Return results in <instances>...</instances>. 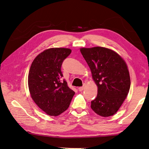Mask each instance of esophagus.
I'll list each match as a JSON object with an SVG mask.
<instances>
[{
	"label": "esophagus",
	"instance_id": "34e87169",
	"mask_svg": "<svg viewBox=\"0 0 149 149\" xmlns=\"http://www.w3.org/2000/svg\"><path fill=\"white\" fill-rule=\"evenodd\" d=\"M84 89V86H81V87H79V88H78L79 91H82Z\"/></svg>",
	"mask_w": 149,
	"mask_h": 149
}]
</instances>
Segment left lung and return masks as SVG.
Returning a JSON list of instances; mask_svg holds the SVG:
<instances>
[{
	"instance_id": "left-lung-1",
	"label": "left lung",
	"mask_w": 149,
	"mask_h": 149,
	"mask_svg": "<svg viewBox=\"0 0 149 149\" xmlns=\"http://www.w3.org/2000/svg\"><path fill=\"white\" fill-rule=\"evenodd\" d=\"M80 51L98 88L96 97L91 101V109L102 117L114 115L129 91L127 65L118 53L106 48H82Z\"/></svg>"
}]
</instances>
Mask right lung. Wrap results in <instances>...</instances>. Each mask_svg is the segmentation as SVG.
Returning a JSON list of instances; mask_svg holds the SVG:
<instances>
[{
	"label": "right lung",
	"mask_w": 149,
	"mask_h": 149,
	"mask_svg": "<svg viewBox=\"0 0 149 149\" xmlns=\"http://www.w3.org/2000/svg\"><path fill=\"white\" fill-rule=\"evenodd\" d=\"M71 52L69 48L46 49L36 57L29 71L28 83L31 98L40 109L57 116L69 107L75 93L71 89L61 70L63 62Z\"/></svg>",
	"instance_id": "obj_1"
}]
</instances>
